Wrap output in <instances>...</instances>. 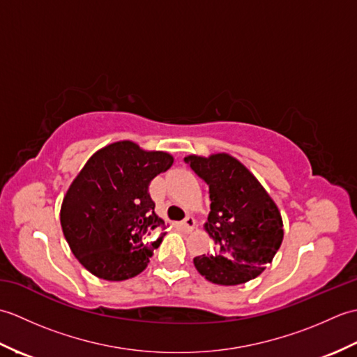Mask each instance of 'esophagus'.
I'll use <instances>...</instances> for the list:
<instances>
[{"instance_id": "1", "label": "esophagus", "mask_w": 357, "mask_h": 357, "mask_svg": "<svg viewBox=\"0 0 357 357\" xmlns=\"http://www.w3.org/2000/svg\"><path fill=\"white\" fill-rule=\"evenodd\" d=\"M181 227H183L185 231H192L195 229V219H193V216H187L184 221L181 222Z\"/></svg>"}]
</instances>
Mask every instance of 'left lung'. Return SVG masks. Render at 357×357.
<instances>
[{
	"instance_id": "left-lung-1",
	"label": "left lung",
	"mask_w": 357,
	"mask_h": 357,
	"mask_svg": "<svg viewBox=\"0 0 357 357\" xmlns=\"http://www.w3.org/2000/svg\"><path fill=\"white\" fill-rule=\"evenodd\" d=\"M184 161L206 181L211 201L204 229L215 248L195 257L196 270L218 285H239L257 278L282 244L284 224L275 201L230 155H190Z\"/></svg>"
}]
</instances>
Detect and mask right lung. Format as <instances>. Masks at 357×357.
Listing matches in <instances>:
<instances>
[{
    "label": "right lung",
    "mask_w": 357,
    "mask_h": 357,
    "mask_svg": "<svg viewBox=\"0 0 357 357\" xmlns=\"http://www.w3.org/2000/svg\"><path fill=\"white\" fill-rule=\"evenodd\" d=\"M172 164V155L142 150L132 141L109 144L90 156L59 215L82 267L105 280H126L146 270L165 236L149 185Z\"/></svg>",
    "instance_id": "obj_1"
}]
</instances>
